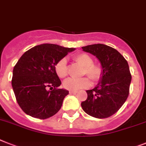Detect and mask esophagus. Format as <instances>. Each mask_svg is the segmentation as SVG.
I'll return each mask as SVG.
<instances>
[{
    "label": "esophagus",
    "mask_w": 146,
    "mask_h": 146,
    "mask_svg": "<svg viewBox=\"0 0 146 146\" xmlns=\"http://www.w3.org/2000/svg\"><path fill=\"white\" fill-rule=\"evenodd\" d=\"M77 91H69V93L70 94H76L77 93Z\"/></svg>",
    "instance_id": "1"
}]
</instances>
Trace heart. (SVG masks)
Wrapping results in <instances>:
<instances>
[{"label": "heart", "instance_id": "1", "mask_svg": "<svg viewBox=\"0 0 146 146\" xmlns=\"http://www.w3.org/2000/svg\"><path fill=\"white\" fill-rule=\"evenodd\" d=\"M75 62L83 67L82 75H87L94 82H97L102 79L104 74V68L99 63H93V58L85 53L77 54L74 57ZM55 72L59 78H65L68 75L67 61L65 58L60 60L55 65ZM91 85L90 79L86 77L73 79L69 78L65 80L63 87L70 91H76L80 89H85Z\"/></svg>", "mask_w": 146, "mask_h": 146}]
</instances>
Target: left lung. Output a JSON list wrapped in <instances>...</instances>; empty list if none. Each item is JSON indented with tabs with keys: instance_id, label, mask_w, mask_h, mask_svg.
Instances as JSON below:
<instances>
[{
	"instance_id": "obj_1",
	"label": "left lung",
	"mask_w": 146,
	"mask_h": 146,
	"mask_svg": "<svg viewBox=\"0 0 146 146\" xmlns=\"http://www.w3.org/2000/svg\"><path fill=\"white\" fill-rule=\"evenodd\" d=\"M82 49L99 60L104 74L97 86L86 90L87 98L81 107L92 117L108 118L121 108L129 95L131 74L128 63L117 50L106 44H90Z\"/></svg>"
}]
</instances>
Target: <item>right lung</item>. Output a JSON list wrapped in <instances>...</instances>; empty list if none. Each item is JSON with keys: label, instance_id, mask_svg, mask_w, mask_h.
I'll return each mask as SVG.
<instances>
[{"label": "right lung", "instance_id": "1", "mask_svg": "<svg viewBox=\"0 0 146 146\" xmlns=\"http://www.w3.org/2000/svg\"><path fill=\"white\" fill-rule=\"evenodd\" d=\"M74 48L42 44L27 50L14 66L12 86L23 111L36 119L53 116L62 107L68 91L59 89L61 80L55 65Z\"/></svg>", "mask_w": 146, "mask_h": 146}]
</instances>
